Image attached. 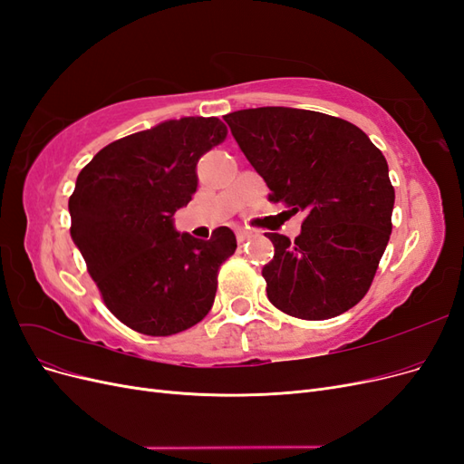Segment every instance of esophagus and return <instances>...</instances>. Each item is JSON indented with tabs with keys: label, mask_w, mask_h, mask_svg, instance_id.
<instances>
[{
	"label": "esophagus",
	"mask_w": 464,
	"mask_h": 464,
	"mask_svg": "<svg viewBox=\"0 0 464 464\" xmlns=\"http://www.w3.org/2000/svg\"><path fill=\"white\" fill-rule=\"evenodd\" d=\"M251 237V232L249 230H237L236 232V240H237V244H244V242H247Z\"/></svg>",
	"instance_id": "34e87169"
}]
</instances>
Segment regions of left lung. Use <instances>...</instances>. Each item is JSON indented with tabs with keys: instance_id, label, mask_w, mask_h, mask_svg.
I'll list each match as a JSON object with an SVG mask.
<instances>
[{
	"instance_id": "1",
	"label": "left lung",
	"mask_w": 464,
	"mask_h": 464,
	"mask_svg": "<svg viewBox=\"0 0 464 464\" xmlns=\"http://www.w3.org/2000/svg\"><path fill=\"white\" fill-rule=\"evenodd\" d=\"M269 201L305 210L296 240L263 266L266 296L292 317L321 321L354 307L372 286L391 236L389 166L354 123L312 110L266 106L224 116Z\"/></svg>"
}]
</instances>
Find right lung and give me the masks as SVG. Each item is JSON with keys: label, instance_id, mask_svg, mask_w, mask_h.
<instances>
[{"label": "right lung", "instance_id": "1", "mask_svg": "<svg viewBox=\"0 0 464 464\" xmlns=\"http://www.w3.org/2000/svg\"><path fill=\"white\" fill-rule=\"evenodd\" d=\"M218 118H181L110 143L77 176L72 237L108 310L123 325L168 336L199 323L215 302L236 236L178 234L174 213L198 189L199 159L227 139Z\"/></svg>", "mask_w": 464, "mask_h": 464}]
</instances>
